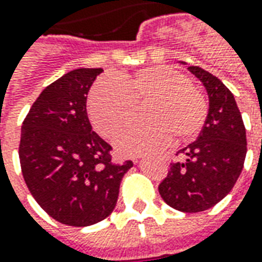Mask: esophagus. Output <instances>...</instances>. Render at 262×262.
Segmentation results:
<instances>
[{
	"label": "esophagus",
	"instance_id": "esophagus-1",
	"mask_svg": "<svg viewBox=\"0 0 262 262\" xmlns=\"http://www.w3.org/2000/svg\"><path fill=\"white\" fill-rule=\"evenodd\" d=\"M136 162H137V159H136Z\"/></svg>",
	"mask_w": 262,
	"mask_h": 262
}]
</instances>
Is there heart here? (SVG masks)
<instances>
[{
  "label": "heart",
  "instance_id": "b5f03b06",
  "mask_svg": "<svg viewBox=\"0 0 262 262\" xmlns=\"http://www.w3.org/2000/svg\"><path fill=\"white\" fill-rule=\"evenodd\" d=\"M143 107L146 122L132 123L113 137L119 153L133 156L194 139L204 126L207 103L186 75L170 67H147L119 80L100 78L89 93L88 109L95 127L105 136L127 122L135 103Z\"/></svg>",
  "mask_w": 262,
  "mask_h": 262
}]
</instances>
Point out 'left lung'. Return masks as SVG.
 Instances as JSON below:
<instances>
[{"mask_svg":"<svg viewBox=\"0 0 262 262\" xmlns=\"http://www.w3.org/2000/svg\"><path fill=\"white\" fill-rule=\"evenodd\" d=\"M187 69L207 92V118L197 140L179 151L180 160L171 163L159 193L170 207L199 213L215 206L231 191L244 166L247 137L238 106L228 88L203 68Z\"/></svg>","mask_w":262,"mask_h":262,"instance_id":"left-lung-1","label":"left lung"}]
</instances>
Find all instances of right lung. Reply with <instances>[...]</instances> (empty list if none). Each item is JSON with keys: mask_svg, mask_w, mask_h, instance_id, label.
I'll return each mask as SVG.
<instances>
[{"mask_svg": "<svg viewBox=\"0 0 262 262\" xmlns=\"http://www.w3.org/2000/svg\"><path fill=\"white\" fill-rule=\"evenodd\" d=\"M102 68H79L41 92L24 120L19 162L36 203L62 224L86 227L116 206L123 176L133 163L113 164L112 150L92 130L88 92Z\"/></svg>", "mask_w": 262, "mask_h": 262, "instance_id": "add662e5", "label": "right lung"}]
</instances>
